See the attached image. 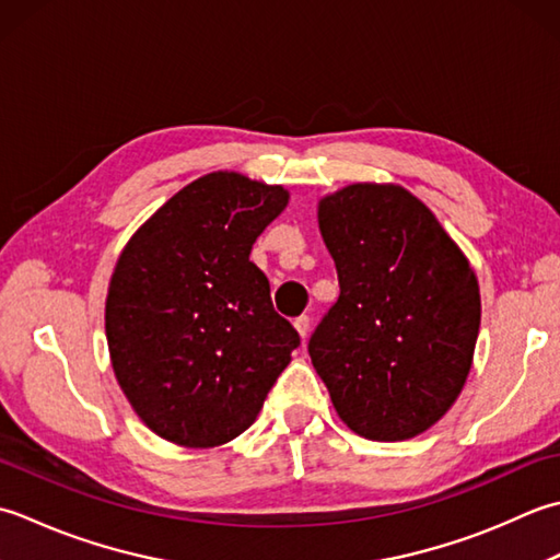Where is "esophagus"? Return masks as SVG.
I'll return each instance as SVG.
<instances>
[{
  "label": "esophagus",
  "mask_w": 560,
  "mask_h": 560,
  "mask_svg": "<svg viewBox=\"0 0 560 560\" xmlns=\"http://www.w3.org/2000/svg\"><path fill=\"white\" fill-rule=\"evenodd\" d=\"M310 316H306V314H302V316H296L294 318V328H296V334H300L302 338H306V336H310Z\"/></svg>",
  "instance_id": "34e87169"
}]
</instances>
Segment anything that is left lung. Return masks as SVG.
Masks as SVG:
<instances>
[{"instance_id":"left-lung-1","label":"left lung","mask_w":560,"mask_h":560,"mask_svg":"<svg viewBox=\"0 0 560 560\" xmlns=\"http://www.w3.org/2000/svg\"><path fill=\"white\" fill-rule=\"evenodd\" d=\"M340 294L310 338L314 370L360 438H416L471 370L478 280L438 217L401 186L352 184L318 202Z\"/></svg>"}]
</instances>
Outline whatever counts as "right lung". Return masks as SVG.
Returning a JSON list of instances; mask_svg holds the SVG:
<instances>
[{"mask_svg": "<svg viewBox=\"0 0 560 560\" xmlns=\"http://www.w3.org/2000/svg\"><path fill=\"white\" fill-rule=\"evenodd\" d=\"M288 190L234 171L192 180L164 202L113 270L110 362L135 413L180 447L242 435L300 334L270 302L248 254L288 205Z\"/></svg>", "mask_w": 560, "mask_h": 560, "instance_id": "1", "label": "right lung"}]
</instances>
